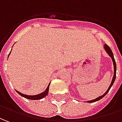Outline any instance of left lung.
Here are the masks:
<instances>
[{
    "label": "left lung",
    "instance_id": "1",
    "mask_svg": "<svg viewBox=\"0 0 122 122\" xmlns=\"http://www.w3.org/2000/svg\"><path fill=\"white\" fill-rule=\"evenodd\" d=\"M104 48L106 51L107 52V53L108 54V55L110 56L111 58H112V61H113V64H114V76H113V78H112V82H111V84L110 86H109V88L107 89V90L106 92V93H105L104 94H103L101 96H99L98 98H96L94 100H90V101H88L87 102L88 103H92V102H94L98 101V100H100V99H102V98H104L106 95L107 94V92H109L110 90V89L111 88V87L113 85V84H114V81H115V79H116V61H115V59H114V54H113V53H112V51L110 49V48L107 46V44H105L104 45Z\"/></svg>",
    "mask_w": 122,
    "mask_h": 122
}]
</instances>
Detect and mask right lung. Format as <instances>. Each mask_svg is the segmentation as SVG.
Returning a JSON list of instances; mask_svg holds the SVG:
<instances>
[{"instance_id":"obj_1","label":"right lung","mask_w":122,"mask_h":122,"mask_svg":"<svg viewBox=\"0 0 122 122\" xmlns=\"http://www.w3.org/2000/svg\"><path fill=\"white\" fill-rule=\"evenodd\" d=\"M9 55H10V54H8V56H9ZM50 84H49L48 86L46 89V90L44 92L41 93V94H38V95H35V96H27V95L21 94L20 92H18V91L16 92H17V93L18 94L20 95L21 96H22V97H24V98H27V99H29V100H40V99H42V98H44V97L48 94V91H49V86H50Z\"/></svg>"}]
</instances>
